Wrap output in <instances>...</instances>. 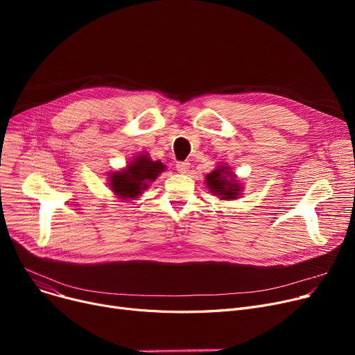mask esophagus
I'll return each mask as SVG.
<instances>
[{
    "instance_id": "esophagus-1",
    "label": "esophagus",
    "mask_w": 355,
    "mask_h": 355,
    "mask_svg": "<svg viewBox=\"0 0 355 355\" xmlns=\"http://www.w3.org/2000/svg\"><path fill=\"white\" fill-rule=\"evenodd\" d=\"M177 171L181 174H187L190 171V162L184 161V162H178L177 164Z\"/></svg>"
}]
</instances>
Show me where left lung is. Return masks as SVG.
<instances>
[{"instance_id": "1", "label": "left lung", "mask_w": 355, "mask_h": 355, "mask_svg": "<svg viewBox=\"0 0 355 355\" xmlns=\"http://www.w3.org/2000/svg\"><path fill=\"white\" fill-rule=\"evenodd\" d=\"M204 182H206L210 193L217 196L220 200H237L243 194V182L225 162H221L211 173H209Z\"/></svg>"}]
</instances>
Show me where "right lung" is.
<instances>
[{"instance_id":"add662e5","label":"right lung","mask_w":355,"mask_h":355,"mask_svg":"<svg viewBox=\"0 0 355 355\" xmlns=\"http://www.w3.org/2000/svg\"><path fill=\"white\" fill-rule=\"evenodd\" d=\"M165 170L166 168L161 161H153L148 153H141L129 161L126 166L109 173L107 187L119 200H137Z\"/></svg>"}]
</instances>
